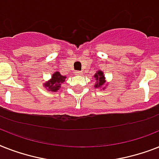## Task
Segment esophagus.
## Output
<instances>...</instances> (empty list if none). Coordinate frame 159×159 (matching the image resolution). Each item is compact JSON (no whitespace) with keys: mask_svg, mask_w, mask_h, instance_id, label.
I'll return each instance as SVG.
<instances>
[{"mask_svg":"<svg viewBox=\"0 0 159 159\" xmlns=\"http://www.w3.org/2000/svg\"><path fill=\"white\" fill-rule=\"evenodd\" d=\"M74 73H75V75L79 76V75H82V72H81V71H76V72Z\"/></svg>","mask_w":159,"mask_h":159,"instance_id":"34e87169","label":"esophagus"}]
</instances>
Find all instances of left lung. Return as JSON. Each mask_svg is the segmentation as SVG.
<instances>
[{"instance_id":"left-lung-1","label":"left lung","mask_w":159,"mask_h":159,"mask_svg":"<svg viewBox=\"0 0 159 159\" xmlns=\"http://www.w3.org/2000/svg\"><path fill=\"white\" fill-rule=\"evenodd\" d=\"M93 77H94V78L95 79V88H102L103 90L106 88L108 83H106V80H105L104 73L103 71H97Z\"/></svg>"}]
</instances>
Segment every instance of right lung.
<instances>
[{
  "instance_id": "obj_1",
  "label": "right lung",
  "mask_w": 159,
  "mask_h": 159,
  "mask_svg": "<svg viewBox=\"0 0 159 159\" xmlns=\"http://www.w3.org/2000/svg\"><path fill=\"white\" fill-rule=\"evenodd\" d=\"M65 79H66L65 76L61 75L59 72L56 71L53 73L51 78L44 83V86H45V88L47 89V91L56 92L61 88L62 83L64 82Z\"/></svg>"
}]
</instances>
